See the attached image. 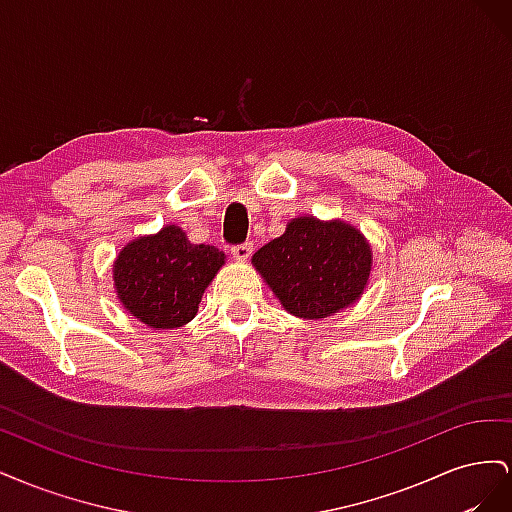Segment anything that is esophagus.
<instances>
[{
    "label": "esophagus",
    "instance_id": "1",
    "mask_svg": "<svg viewBox=\"0 0 512 512\" xmlns=\"http://www.w3.org/2000/svg\"><path fill=\"white\" fill-rule=\"evenodd\" d=\"M252 252H254V245H252V243H241V245H235V247H232V250H230L232 258L239 260V262H245L247 258L252 256Z\"/></svg>",
    "mask_w": 512,
    "mask_h": 512
}]
</instances>
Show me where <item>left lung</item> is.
Returning a JSON list of instances; mask_svg holds the SVG:
<instances>
[{"label":"left lung","mask_w":512,"mask_h":512,"mask_svg":"<svg viewBox=\"0 0 512 512\" xmlns=\"http://www.w3.org/2000/svg\"><path fill=\"white\" fill-rule=\"evenodd\" d=\"M252 265L288 314L320 320L363 297L374 252L350 222L299 215L284 235L260 247Z\"/></svg>","instance_id":"left-lung-1"}]
</instances>
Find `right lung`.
Segmentation results:
<instances>
[{"label":"right lung","mask_w":512,"mask_h":512,"mask_svg":"<svg viewBox=\"0 0 512 512\" xmlns=\"http://www.w3.org/2000/svg\"><path fill=\"white\" fill-rule=\"evenodd\" d=\"M226 265L215 245L192 243L177 224L134 237L113 262L117 299L149 329H177L198 314V303Z\"/></svg>","instance_id":"add662e5"}]
</instances>
